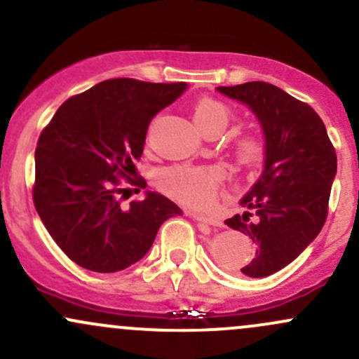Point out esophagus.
<instances>
[{
    "mask_svg": "<svg viewBox=\"0 0 359 359\" xmlns=\"http://www.w3.org/2000/svg\"><path fill=\"white\" fill-rule=\"evenodd\" d=\"M189 215L192 216V218L196 219V222H201V223H206V224H212V226H223L222 219L218 218H212V216H206V215H201V212H189Z\"/></svg>",
    "mask_w": 359,
    "mask_h": 359,
    "instance_id": "obj_1",
    "label": "esophagus"
}]
</instances>
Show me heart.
<instances>
[{
	"label": "heart",
	"mask_w": 359,
	"mask_h": 359,
	"mask_svg": "<svg viewBox=\"0 0 359 359\" xmlns=\"http://www.w3.org/2000/svg\"><path fill=\"white\" fill-rule=\"evenodd\" d=\"M196 126L203 133L211 129L226 128L230 121V109L215 98H201L192 110ZM238 158L243 163H254L262 155V141L257 136H245L237 143ZM226 179V170L218 165L194 167V165H173L156 173V182L163 191L189 204L211 203L216 191Z\"/></svg>",
	"instance_id": "b5f03b06"
}]
</instances>
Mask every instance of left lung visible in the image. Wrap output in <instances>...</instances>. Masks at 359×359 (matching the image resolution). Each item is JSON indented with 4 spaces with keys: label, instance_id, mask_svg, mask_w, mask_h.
<instances>
[{
    "label": "left lung",
    "instance_id": "1",
    "mask_svg": "<svg viewBox=\"0 0 359 359\" xmlns=\"http://www.w3.org/2000/svg\"><path fill=\"white\" fill-rule=\"evenodd\" d=\"M216 90L245 104L262 128L264 170L240 199L245 211L224 223L255 243V257L240 271L266 278L320 233L337 172L336 149L318 114L278 86L249 81Z\"/></svg>",
    "mask_w": 359,
    "mask_h": 359
}]
</instances>
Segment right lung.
Wrapping results in <instances>:
<instances>
[{"instance_id":"right-lung-1","label":"right lung","mask_w":359,"mask_h":359,"mask_svg":"<svg viewBox=\"0 0 359 359\" xmlns=\"http://www.w3.org/2000/svg\"><path fill=\"white\" fill-rule=\"evenodd\" d=\"M187 83L105 80L68 98L35 148L34 204L59 249L78 266L117 273L143 259L161 223L182 210L158 192L124 208L119 177L136 170L153 117ZM140 187L143 179H129ZM140 191V189H137Z\"/></svg>"}]
</instances>
